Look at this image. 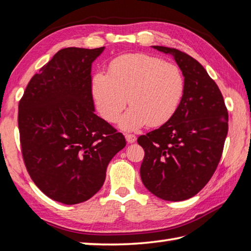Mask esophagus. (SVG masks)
Masks as SVG:
<instances>
[{
    "label": "esophagus",
    "instance_id": "esophagus-1",
    "mask_svg": "<svg viewBox=\"0 0 251 251\" xmlns=\"http://www.w3.org/2000/svg\"><path fill=\"white\" fill-rule=\"evenodd\" d=\"M125 138H126V141L128 142V143H134L137 140L136 136L135 135H130V134H126Z\"/></svg>",
    "mask_w": 251,
    "mask_h": 251
}]
</instances>
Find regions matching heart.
<instances>
[{"instance_id":"b5f03b06","label":"heart","mask_w":251,"mask_h":251,"mask_svg":"<svg viewBox=\"0 0 251 251\" xmlns=\"http://www.w3.org/2000/svg\"><path fill=\"white\" fill-rule=\"evenodd\" d=\"M96 105L105 121H119L120 128L132 131L145 125L158 126L177 110L184 93L180 68L161 58L146 54H127L115 58L109 74L97 72L92 78Z\"/></svg>"}]
</instances>
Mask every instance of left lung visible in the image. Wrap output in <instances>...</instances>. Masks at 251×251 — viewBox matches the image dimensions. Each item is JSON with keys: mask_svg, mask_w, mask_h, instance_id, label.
<instances>
[{"mask_svg": "<svg viewBox=\"0 0 251 251\" xmlns=\"http://www.w3.org/2000/svg\"><path fill=\"white\" fill-rule=\"evenodd\" d=\"M154 50L173 56L184 77L177 110L159 128L138 138L145 150L143 184L164 201L191 199L216 172L227 135V110L219 87L201 63L165 46Z\"/></svg>", "mask_w": 251, "mask_h": 251, "instance_id": "obj_1", "label": "left lung"}]
</instances>
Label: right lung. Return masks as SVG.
<instances>
[{
    "label": "right lung",
    "instance_id": "obj_1",
    "mask_svg": "<svg viewBox=\"0 0 251 251\" xmlns=\"http://www.w3.org/2000/svg\"><path fill=\"white\" fill-rule=\"evenodd\" d=\"M104 47L60 50L34 74L19 102L21 151L31 179L66 205L103 185L106 167L125 137L95 114L92 66Z\"/></svg>",
    "mask_w": 251,
    "mask_h": 251
}]
</instances>
